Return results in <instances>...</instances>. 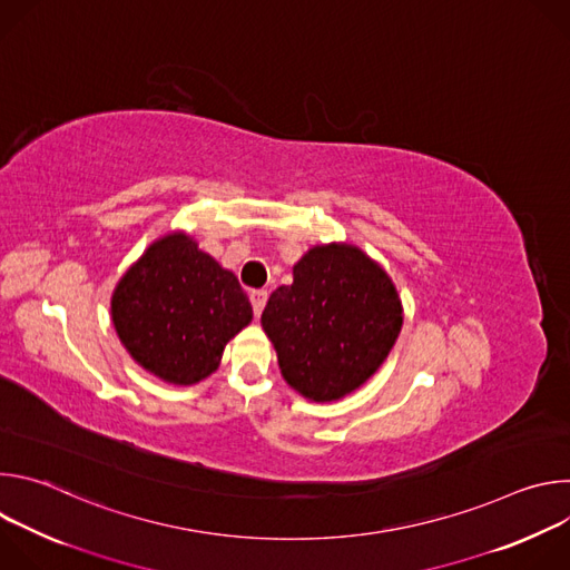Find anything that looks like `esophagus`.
<instances>
[{
  "mask_svg": "<svg viewBox=\"0 0 570 570\" xmlns=\"http://www.w3.org/2000/svg\"><path fill=\"white\" fill-rule=\"evenodd\" d=\"M266 299H268V291H264V288L250 291V302H253L255 315H262V311H264V306H266Z\"/></svg>",
  "mask_w": 570,
  "mask_h": 570,
  "instance_id": "1",
  "label": "esophagus"
}]
</instances>
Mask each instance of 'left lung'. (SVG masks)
Wrapping results in <instances>:
<instances>
[{
	"instance_id": "left-lung-1",
	"label": "left lung",
	"mask_w": 570,
	"mask_h": 570,
	"mask_svg": "<svg viewBox=\"0 0 570 570\" xmlns=\"http://www.w3.org/2000/svg\"><path fill=\"white\" fill-rule=\"evenodd\" d=\"M401 299L385 271L345 243L317 246L293 268L264 313L282 376L313 401L363 385L401 332Z\"/></svg>"
}]
</instances>
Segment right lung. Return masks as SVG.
<instances>
[{"instance_id": "1", "label": "right lung", "mask_w": 570, "mask_h": 570, "mask_svg": "<svg viewBox=\"0 0 570 570\" xmlns=\"http://www.w3.org/2000/svg\"><path fill=\"white\" fill-rule=\"evenodd\" d=\"M250 320L253 306L234 273L183 232L155 240L112 295V322L128 354L176 385L209 376Z\"/></svg>"}]
</instances>
